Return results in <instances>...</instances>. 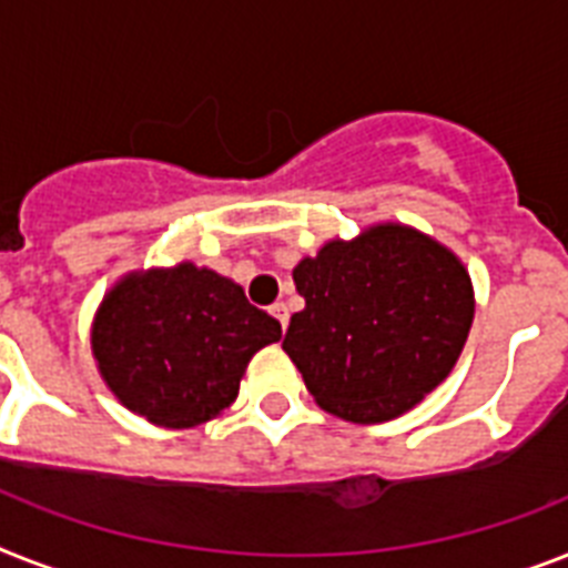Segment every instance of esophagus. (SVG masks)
<instances>
[{"instance_id":"esophagus-1","label":"esophagus","mask_w":568,"mask_h":568,"mask_svg":"<svg viewBox=\"0 0 568 568\" xmlns=\"http://www.w3.org/2000/svg\"><path fill=\"white\" fill-rule=\"evenodd\" d=\"M270 313H273V316L278 318L281 331H287V318H290V313H287V304H284V302H275L273 307H270Z\"/></svg>"}]
</instances>
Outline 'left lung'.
<instances>
[{"label":"left lung","instance_id":"obj_1","mask_svg":"<svg viewBox=\"0 0 568 568\" xmlns=\"http://www.w3.org/2000/svg\"><path fill=\"white\" fill-rule=\"evenodd\" d=\"M293 281L304 311L281 348L313 400L351 424L397 418L442 386L476 313L462 257L406 223L327 241Z\"/></svg>","mask_w":568,"mask_h":568}]
</instances>
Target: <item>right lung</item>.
Listing matches in <instances>:
<instances>
[{
  "mask_svg": "<svg viewBox=\"0 0 568 568\" xmlns=\"http://www.w3.org/2000/svg\"><path fill=\"white\" fill-rule=\"evenodd\" d=\"M92 357L121 406L168 429L223 415L246 365L281 339L270 313L209 266L180 261L121 275L92 318Z\"/></svg>",
  "mask_w": 568,
  "mask_h": 568,
  "instance_id": "add662e5",
  "label": "right lung"
}]
</instances>
